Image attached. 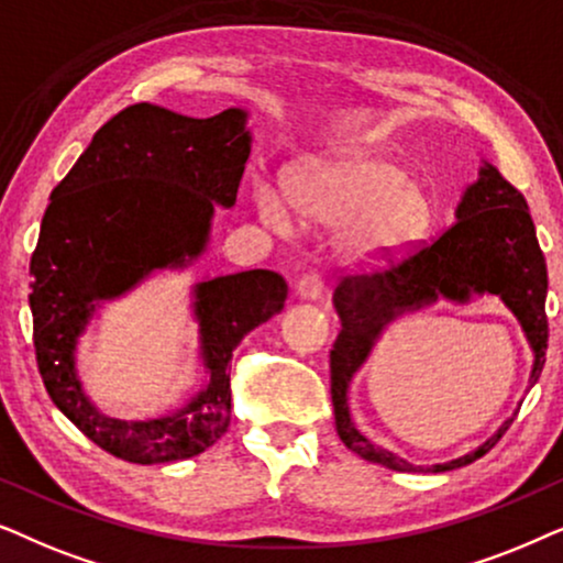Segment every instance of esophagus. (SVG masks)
<instances>
[{
  "label": "esophagus",
  "mask_w": 563,
  "mask_h": 563,
  "mask_svg": "<svg viewBox=\"0 0 563 563\" xmlns=\"http://www.w3.org/2000/svg\"><path fill=\"white\" fill-rule=\"evenodd\" d=\"M298 296L301 298H309V301H317L321 296V290H324V280H321L319 273H306L301 280H298Z\"/></svg>",
  "instance_id": "34e87169"
}]
</instances>
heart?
<instances>
[{
	"mask_svg": "<svg viewBox=\"0 0 563 563\" xmlns=\"http://www.w3.org/2000/svg\"><path fill=\"white\" fill-rule=\"evenodd\" d=\"M254 206L277 231L296 229V207L319 227H344L340 254L352 267H380L415 250L434 221L430 190L407 175L391 156L340 152L309 156L283 187L257 183Z\"/></svg>",
	"mask_w": 563,
	"mask_h": 563,
	"instance_id": "b5f03b06",
	"label": "heart"
}]
</instances>
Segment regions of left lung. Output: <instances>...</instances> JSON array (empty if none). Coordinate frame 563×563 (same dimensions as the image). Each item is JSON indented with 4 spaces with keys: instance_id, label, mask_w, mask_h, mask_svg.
I'll list each match as a JSON object with an SVG mask.
<instances>
[{
    "instance_id": "1",
    "label": "left lung",
    "mask_w": 563,
    "mask_h": 563,
    "mask_svg": "<svg viewBox=\"0 0 563 563\" xmlns=\"http://www.w3.org/2000/svg\"><path fill=\"white\" fill-rule=\"evenodd\" d=\"M451 229L419 244L401 262L388 269L363 275H344L334 290V309L340 313L342 329L329 352L332 368V404L336 434L360 459L380 463L391 471H453L468 466L499 443L501 434L512 424V417L492 434L486 443L461 459L434 466H415L386 448L373 445L357 430L350 417L347 388L360 365L371 355L373 344L396 317L430 306L438 298L466 303L471 296H499L501 303L515 313L533 347V373L530 386L541 376L549 347V317H545V294L549 273L545 257L538 244L528 203L517 187L499 175L497 167L484 162L478 179L466 187Z\"/></svg>"
}]
</instances>
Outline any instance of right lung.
I'll list each match as a JSON object with an SVG mask.
<instances>
[{
	"mask_svg": "<svg viewBox=\"0 0 563 563\" xmlns=\"http://www.w3.org/2000/svg\"><path fill=\"white\" fill-rule=\"evenodd\" d=\"M250 152L244 110L187 118L139 102L95 133L51 192L30 260L37 371L56 407L115 459L152 466L213 445L231 419L236 344L286 303L288 286L273 269L198 283L192 309L208 380L167 417H104L81 388L77 344L97 306L154 269L185 267L206 252L216 206L236 203Z\"/></svg>",
	"mask_w": 563,
	"mask_h": 563,
	"instance_id": "obj_1",
	"label": "right lung"
}]
</instances>
